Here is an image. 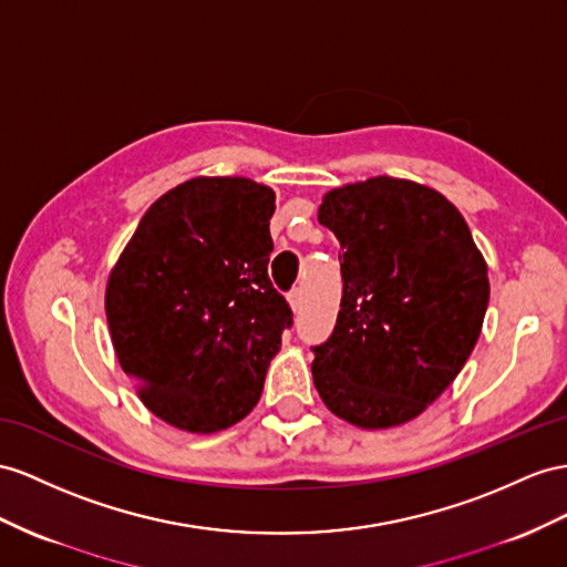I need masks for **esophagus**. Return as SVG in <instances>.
Segmentation results:
<instances>
[{"label":"esophagus","mask_w":567,"mask_h":567,"mask_svg":"<svg viewBox=\"0 0 567 567\" xmlns=\"http://www.w3.org/2000/svg\"><path fill=\"white\" fill-rule=\"evenodd\" d=\"M287 299H289V307H292L295 311H299V309H301V299H303V295H301V289H299V287H295L292 292H289V297H287Z\"/></svg>","instance_id":"34e87169"}]
</instances>
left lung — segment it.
I'll return each instance as SVG.
<instances>
[{"label": "left lung", "mask_w": 567, "mask_h": 567, "mask_svg": "<svg viewBox=\"0 0 567 567\" xmlns=\"http://www.w3.org/2000/svg\"><path fill=\"white\" fill-rule=\"evenodd\" d=\"M318 220L342 246L338 321L311 347L318 395L361 429L410 422L474 350L488 307L484 256L453 203L404 179L336 188Z\"/></svg>", "instance_id": "1"}]
</instances>
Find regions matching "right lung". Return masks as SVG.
Returning a JSON list of instances; mask_svg holds the SVG:
<instances>
[{
    "mask_svg": "<svg viewBox=\"0 0 567 567\" xmlns=\"http://www.w3.org/2000/svg\"><path fill=\"white\" fill-rule=\"evenodd\" d=\"M272 188L188 179L141 217L114 266L105 311L145 408L192 431H223L264 393L292 309L272 287Z\"/></svg>",
    "mask_w": 567,
    "mask_h": 567,
    "instance_id": "obj_1",
    "label": "right lung"
}]
</instances>
